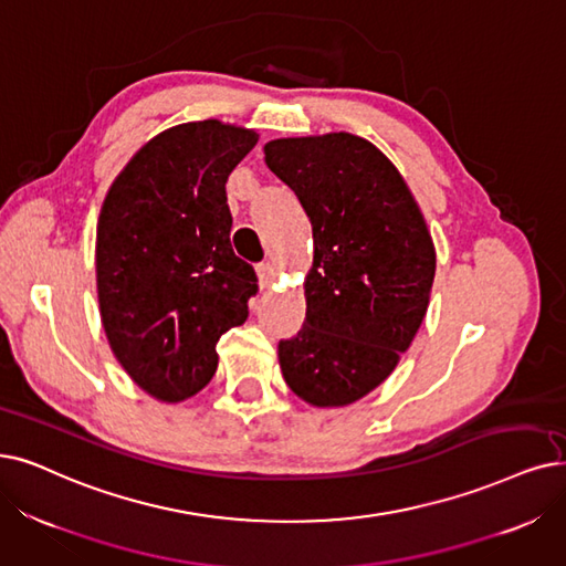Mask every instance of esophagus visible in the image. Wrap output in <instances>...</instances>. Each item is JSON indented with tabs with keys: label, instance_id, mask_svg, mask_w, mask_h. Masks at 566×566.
<instances>
[{
	"label": "esophagus",
	"instance_id": "esophagus-1",
	"mask_svg": "<svg viewBox=\"0 0 566 566\" xmlns=\"http://www.w3.org/2000/svg\"><path fill=\"white\" fill-rule=\"evenodd\" d=\"M258 279H260L262 287H269L271 283H274L276 281V266H274V262L258 264Z\"/></svg>",
	"mask_w": 566,
	"mask_h": 566
}]
</instances>
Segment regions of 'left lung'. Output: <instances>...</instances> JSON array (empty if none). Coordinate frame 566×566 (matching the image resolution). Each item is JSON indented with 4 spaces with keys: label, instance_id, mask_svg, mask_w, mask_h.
I'll use <instances>...</instances> for the list:
<instances>
[{
    "label": "left lung",
    "instance_id": "left-lung-1",
    "mask_svg": "<svg viewBox=\"0 0 566 566\" xmlns=\"http://www.w3.org/2000/svg\"><path fill=\"white\" fill-rule=\"evenodd\" d=\"M264 163L313 228L306 318L279 344L283 378L313 406L353 403L413 342L434 283L432 237L395 165L355 134L269 142Z\"/></svg>",
    "mask_w": 566,
    "mask_h": 566
}]
</instances>
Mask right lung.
<instances>
[{"label": "right lung", "instance_id": "add662e5", "mask_svg": "<svg viewBox=\"0 0 566 566\" xmlns=\"http://www.w3.org/2000/svg\"><path fill=\"white\" fill-rule=\"evenodd\" d=\"M253 129L218 120L157 134L132 157L97 222V297L113 355L139 388L184 401L213 378L218 338L245 323L255 269L230 243L224 184Z\"/></svg>", "mask_w": 566, "mask_h": 566}]
</instances>
